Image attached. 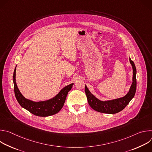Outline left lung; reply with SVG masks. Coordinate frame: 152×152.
Returning <instances> with one entry per match:
<instances>
[{
	"mask_svg": "<svg viewBox=\"0 0 152 152\" xmlns=\"http://www.w3.org/2000/svg\"><path fill=\"white\" fill-rule=\"evenodd\" d=\"M130 63L132 65L133 69V77H132V83L129 89V92L124 97L111 100L102 101L96 98L93 94L91 93L89 91L87 86L85 85V91L87 97V100L90 106L93 109L97 112L106 114H116L121 111L129 104L134 97L137 89V70L134 62L129 58Z\"/></svg>",
	"mask_w": 152,
	"mask_h": 152,
	"instance_id": "left-lung-1",
	"label": "left lung"
}]
</instances>
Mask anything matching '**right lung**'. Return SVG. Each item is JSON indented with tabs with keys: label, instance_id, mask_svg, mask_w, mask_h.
Masks as SVG:
<instances>
[{
	"label": "right lung",
	"instance_id": "right-lung-1",
	"mask_svg": "<svg viewBox=\"0 0 152 152\" xmlns=\"http://www.w3.org/2000/svg\"><path fill=\"white\" fill-rule=\"evenodd\" d=\"M16 67L14 71L13 82L14 93L20 105L32 114L39 117H48L58 113L64 104L69 91L72 89L73 83L63 88L59 93L48 100L34 102L26 99L19 91L15 81Z\"/></svg>",
	"mask_w": 152,
	"mask_h": 152
}]
</instances>
